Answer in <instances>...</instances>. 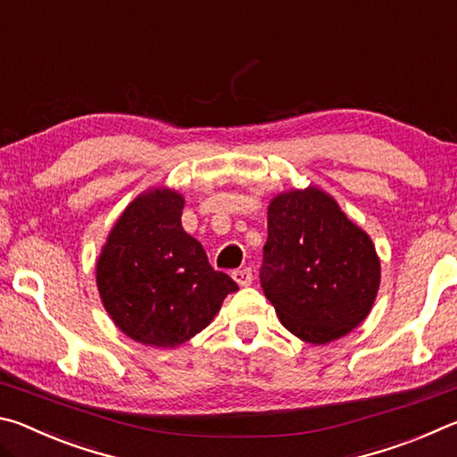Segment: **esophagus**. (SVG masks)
<instances>
[{
  "label": "esophagus",
  "instance_id": "34e87169",
  "mask_svg": "<svg viewBox=\"0 0 457 457\" xmlns=\"http://www.w3.org/2000/svg\"><path fill=\"white\" fill-rule=\"evenodd\" d=\"M231 278H234L239 286H250L253 280V274L250 268H244V270H234V272H231Z\"/></svg>",
  "mask_w": 457,
  "mask_h": 457
}]
</instances>
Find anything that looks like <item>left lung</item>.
<instances>
[{"mask_svg":"<svg viewBox=\"0 0 457 457\" xmlns=\"http://www.w3.org/2000/svg\"><path fill=\"white\" fill-rule=\"evenodd\" d=\"M260 282L284 328L327 345L367 319L381 262L367 231L311 185L270 201Z\"/></svg>","mask_w":457,"mask_h":457,"instance_id":"left-lung-1","label":"left lung"}]
</instances>
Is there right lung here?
Here are the masks:
<instances>
[{"label":"right lung","instance_id":"right-lung-1","mask_svg":"<svg viewBox=\"0 0 457 457\" xmlns=\"http://www.w3.org/2000/svg\"><path fill=\"white\" fill-rule=\"evenodd\" d=\"M185 199L167 187L130 201L96 262L100 300L112 322L141 345L173 349L204 330L237 290L181 226Z\"/></svg>","mask_w":457,"mask_h":457}]
</instances>
